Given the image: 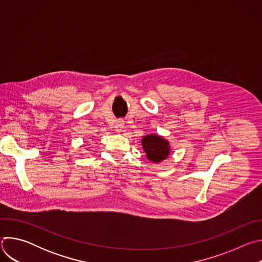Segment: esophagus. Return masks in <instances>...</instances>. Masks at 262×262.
<instances>
[{"label":"esophagus","mask_w":262,"mask_h":262,"mask_svg":"<svg viewBox=\"0 0 262 262\" xmlns=\"http://www.w3.org/2000/svg\"><path fill=\"white\" fill-rule=\"evenodd\" d=\"M122 128H123V121H122V120H119V121L115 124V130H116L117 133H120V132L122 130Z\"/></svg>","instance_id":"1"}]
</instances>
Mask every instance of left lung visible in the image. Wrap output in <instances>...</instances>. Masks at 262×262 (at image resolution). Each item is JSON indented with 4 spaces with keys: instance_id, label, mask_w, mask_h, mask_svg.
Instances as JSON below:
<instances>
[{
    "instance_id": "left-lung-1",
    "label": "left lung",
    "mask_w": 262,
    "mask_h": 262,
    "mask_svg": "<svg viewBox=\"0 0 262 262\" xmlns=\"http://www.w3.org/2000/svg\"><path fill=\"white\" fill-rule=\"evenodd\" d=\"M142 146L146 158L154 163H160L170 155V144L161 136L147 135L142 139Z\"/></svg>"
}]
</instances>
